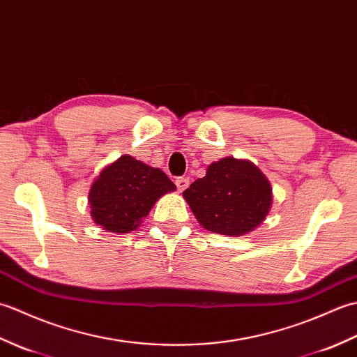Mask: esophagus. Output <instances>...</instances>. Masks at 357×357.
Returning a JSON list of instances; mask_svg holds the SVG:
<instances>
[{"label": "esophagus", "mask_w": 357, "mask_h": 357, "mask_svg": "<svg viewBox=\"0 0 357 357\" xmlns=\"http://www.w3.org/2000/svg\"><path fill=\"white\" fill-rule=\"evenodd\" d=\"M174 183H176V187H178L179 192H184L185 188L188 187V178H176Z\"/></svg>", "instance_id": "34e87169"}]
</instances>
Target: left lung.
<instances>
[{"label": "left lung", "mask_w": 357, "mask_h": 357, "mask_svg": "<svg viewBox=\"0 0 357 357\" xmlns=\"http://www.w3.org/2000/svg\"><path fill=\"white\" fill-rule=\"evenodd\" d=\"M183 196L204 229L229 236L255 230L273 202L265 174L253 162L231 156L210 164L206 176L196 179Z\"/></svg>", "instance_id": "left-lung-1"}]
</instances>
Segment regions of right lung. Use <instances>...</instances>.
<instances>
[{
	"label": "right lung",
	"mask_w": 357,
	"mask_h": 357,
	"mask_svg": "<svg viewBox=\"0 0 357 357\" xmlns=\"http://www.w3.org/2000/svg\"><path fill=\"white\" fill-rule=\"evenodd\" d=\"M174 190L162 170L124 155L102 169L90 187V216L104 230L128 233L138 229L162 195Z\"/></svg>",
	"instance_id": "obj_1"
}]
</instances>
